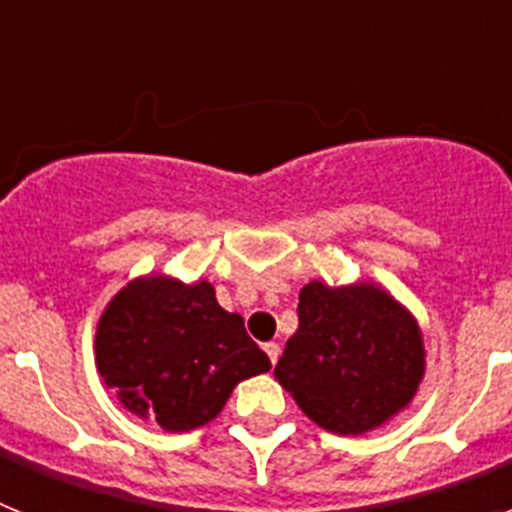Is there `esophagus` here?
I'll return each mask as SVG.
<instances>
[{"mask_svg": "<svg viewBox=\"0 0 512 512\" xmlns=\"http://www.w3.org/2000/svg\"><path fill=\"white\" fill-rule=\"evenodd\" d=\"M264 351H266V354H269V361H271V364H277L279 354H282V348H279V343L269 341V343H266V346H264Z\"/></svg>", "mask_w": 512, "mask_h": 512, "instance_id": "1", "label": "esophagus"}]
</instances>
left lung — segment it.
Segmentation results:
<instances>
[{"label": "left lung", "instance_id": "obj_1", "mask_svg": "<svg viewBox=\"0 0 512 512\" xmlns=\"http://www.w3.org/2000/svg\"><path fill=\"white\" fill-rule=\"evenodd\" d=\"M300 328L274 377L325 431L359 436L400 413L425 372L420 328L374 284L310 282L297 305Z\"/></svg>", "mask_w": 512, "mask_h": 512}]
</instances>
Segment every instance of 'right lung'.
Masks as SVG:
<instances>
[{
	"label": "right lung",
	"instance_id": "right-lung-1",
	"mask_svg": "<svg viewBox=\"0 0 512 512\" xmlns=\"http://www.w3.org/2000/svg\"><path fill=\"white\" fill-rule=\"evenodd\" d=\"M97 369L117 400L166 431L210 423L238 382L271 369L238 312L207 282L135 279L97 325Z\"/></svg>",
	"mask_w": 512,
	"mask_h": 512
}]
</instances>
